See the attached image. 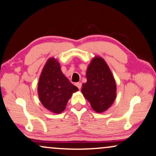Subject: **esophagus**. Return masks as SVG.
<instances>
[{"mask_svg": "<svg viewBox=\"0 0 156 156\" xmlns=\"http://www.w3.org/2000/svg\"><path fill=\"white\" fill-rule=\"evenodd\" d=\"M76 86L77 87H78V89H80V88H81L82 84H81V83H76Z\"/></svg>", "mask_w": 156, "mask_h": 156, "instance_id": "34e87169", "label": "esophagus"}]
</instances>
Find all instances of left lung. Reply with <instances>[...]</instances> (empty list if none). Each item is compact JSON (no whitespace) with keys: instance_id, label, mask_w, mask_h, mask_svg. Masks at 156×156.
Here are the masks:
<instances>
[{"instance_id":"obj_1","label":"left lung","mask_w":156,"mask_h":156,"mask_svg":"<svg viewBox=\"0 0 156 156\" xmlns=\"http://www.w3.org/2000/svg\"><path fill=\"white\" fill-rule=\"evenodd\" d=\"M87 82L81 92L97 113L106 111L116 97V85L112 73L104 60L95 57L86 72Z\"/></svg>"}]
</instances>
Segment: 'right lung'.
<instances>
[{"label": "right lung", "instance_id": "1", "mask_svg": "<svg viewBox=\"0 0 156 156\" xmlns=\"http://www.w3.org/2000/svg\"><path fill=\"white\" fill-rule=\"evenodd\" d=\"M78 90V88L63 74L58 62L53 58L48 60L38 87L39 99L43 106L53 113H61L73 93Z\"/></svg>", "mask_w": 156, "mask_h": 156}]
</instances>
